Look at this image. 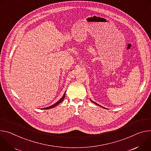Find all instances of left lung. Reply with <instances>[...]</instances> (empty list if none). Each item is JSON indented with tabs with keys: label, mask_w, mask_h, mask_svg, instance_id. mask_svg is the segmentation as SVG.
<instances>
[{
	"label": "left lung",
	"mask_w": 151,
	"mask_h": 151,
	"mask_svg": "<svg viewBox=\"0 0 151 151\" xmlns=\"http://www.w3.org/2000/svg\"><path fill=\"white\" fill-rule=\"evenodd\" d=\"M90 100H91V102H92V103H95V104H96V105H98V106H99V104H97V103H95V102H94V101H92V100H91V99H90ZM101 107H102V106H101ZM103 107V108H104V109H106V108H104V107Z\"/></svg>",
	"instance_id": "8db88e82"
}]
</instances>
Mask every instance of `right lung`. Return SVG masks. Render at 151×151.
Returning a JSON list of instances; mask_svg holds the SVG:
<instances>
[{"label": "right lung", "instance_id": "1", "mask_svg": "<svg viewBox=\"0 0 151 151\" xmlns=\"http://www.w3.org/2000/svg\"><path fill=\"white\" fill-rule=\"evenodd\" d=\"M65 92L64 93V94H63V96L59 100V101H58V102H56L55 104H53L52 106H49V107H45V108H43V109H52V108H53V107H55V106H56L57 105H58L59 104H60L63 100V99H64V98H65Z\"/></svg>", "mask_w": 151, "mask_h": 151}]
</instances>
